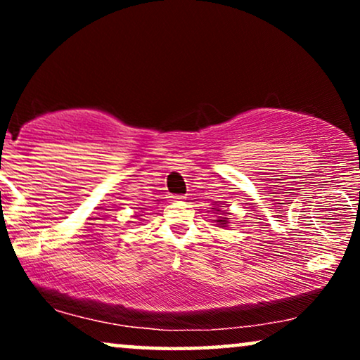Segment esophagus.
I'll list each match as a JSON object with an SVG mask.
<instances>
[{"mask_svg": "<svg viewBox=\"0 0 360 360\" xmlns=\"http://www.w3.org/2000/svg\"><path fill=\"white\" fill-rule=\"evenodd\" d=\"M185 198H186L185 195H172L170 196L172 201H181V200H185Z\"/></svg>", "mask_w": 360, "mask_h": 360, "instance_id": "34e87169", "label": "esophagus"}]
</instances>
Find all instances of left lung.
Returning a JSON list of instances; mask_svg holds the SVG:
<instances>
[{"label":"left lung","instance_id":"1","mask_svg":"<svg viewBox=\"0 0 360 360\" xmlns=\"http://www.w3.org/2000/svg\"><path fill=\"white\" fill-rule=\"evenodd\" d=\"M213 210H216V211H221V210H218V208H213ZM218 214H223V216H226V211H221V213H218ZM223 216H218V219H214V221H218L219 224H226V219H228V218H223Z\"/></svg>","mask_w":360,"mask_h":360}]
</instances>
